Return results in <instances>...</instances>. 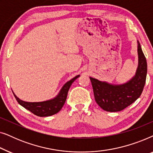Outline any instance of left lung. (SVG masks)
Segmentation results:
<instances>
[{"label": "left lung", "instance_id": "1", "mask_svg": "<svg viewBox=\"0 0 153 153\" xmlns=\"http://www.w3.org/2000/svg\"><path fill=\"white\" fill-rule=\"evenodd\" d=\"M138 67L135 75L122 84H112L90 77L95 101L102 109L109 112L122 111L141 95L147 75V62L137 40Z\"/></svg>", "mask_w": 153, "mask_h": 153}]
</instances>
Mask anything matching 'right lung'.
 Instances as JSON below:
<instances>
[{
    "label": "right lung",
    "instance_id": "obj_1",
    "mask_svg": "<svg viewBox=\"0 0 153 153\" xmlns=\"http://www.w3.org/2000/svg\"><path fill=\"white\" fill-rule=\"evenodd\" d=\"M79 76H80V75H77L71 80L65 83L62 88L60 89L59 93L55 97L53 98V99L46 100V101L38 102H25L16 97L13 91H12V93H13L18 103L20 105H22L23 107L30 111L33 114L40 117L50 116L60 111L66 101L68 91L70 89L71 85Z\"/></svg>",
    "mask_w": 153,
    "mask_h": 153
}]
</instances>
